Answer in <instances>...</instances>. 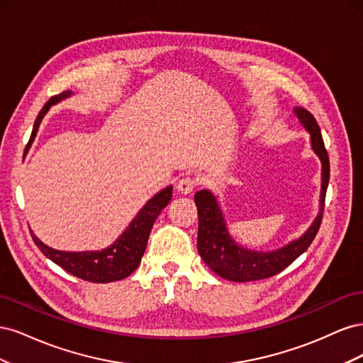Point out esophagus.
Returning <instances> with one entry per match:
<instances>
[{
	"label": "esophagus",
	"mask_w": 363,
	"mask_h": 363,
	"mask_svg": "<svg viewBox=\"0 0 363 363\" xmlns=\"http://www.w3.org/2000/svg\"><path fill=\"white\" fill-rule=\"evenodd\" d=\"M196 184H199V180H196L195 177H191V175H186V177H182L179 180V183H177V186H175V188H177V191L180 194L186 195V194L194 192V189L196 188Z\"/></svg>",
	"instance_id": "34e87169"
}]
</instances>
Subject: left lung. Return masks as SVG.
Instances as JSON below:
<instances>
[{"label":"left lung","instance_id":"1","mask_svg":"<svg viewBox=\"0 0 363 363\" xmlns=\"http://www.w3.org/2000/svg\"><path fill=\"white\" fill-rule=\"evenodd\" d=\"M296 116L303 125L309 130L312 139V148L321 159L323 163V188H321V213L318 215L312 227L307 233L295 242L272 252H257L242 248L235 244V240L228 236L219 211L215 196L208 191L196 192L194 200L199 208V247L200 256L219 277L230 281H255L276 276L291 263L301 256L309 248L323 223V212L325 203V192L330 179V162L324 145V140L313 115L304 107L295 108Z\"/></svg>","mask_w":363,"mask_h":363}]
</instances>
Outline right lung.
<instances>
[{
  "label": "right lung",
  "mask_w": 363,
  "mask_h": 363,
  "mask_svg": "<svg viewBox=\"0 0 363 363\" xmlns=\"http://www.w3.org/2000/svg\"><path fill=\"white\" fill-rule=\"evenodd\" d=\"M69 95H71L69 91L62 92L59 95L51 96L45 103V106L42 107V111L39 112L35 121V127H33L30 142L35 139L38 127L40 124L43 115L48 112V108L52 104L59 103L62 98H67ZM171 196H172L171 186L159 192L156 196H152V199L144 206V208H142V211L136 215L133 221H131V224L128 225L125 232L116 239V242L103 251L67 252V251L52 250L43 242H40V240L31 232L30 233L33 240H35V244L43 255L67 272L72 274V276L86 281H92V283L116 281V280L128 277L130 274L139 267L140 259L144 256V251L147 248L152 224H155L156 218L162 212V208L167 207Z\"/></svg>",
  "instance_id": "right-lung-1"
}]
</instances>
